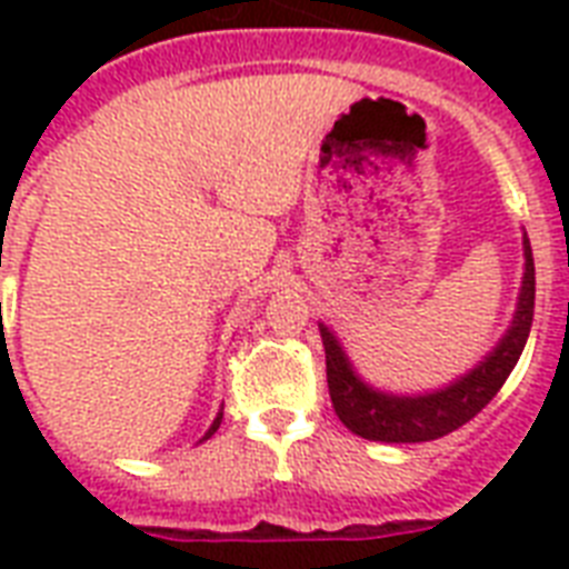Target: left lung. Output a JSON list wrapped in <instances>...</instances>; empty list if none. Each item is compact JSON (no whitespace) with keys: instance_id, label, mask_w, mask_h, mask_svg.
Returning <instances> with one entry per match:
<instances>
[{"instance_id":"8db88e82","label":"left lung","mask_w":569,"mask_h":569,"mask_svg":"<svg viewBox=\"0 0 569 569\" xmlns=\"http://www.w3.org/2000/svg\"><path fill=\"white\" fill-rule=\"evenodd\" d=\"M531 316H535V259H531V244L526 239V277H522L520 307H517V316H513V325L508 337L502 339V346L458 383L431 392V396L416 398L383 396V392L366 387L363 380H357L333 333L321 325V342H325V357H328L325 360L328 363V389L339 422L357 437L375 442H428L458 431L460 425L476 419L493 401L508 375L513 372V366L526 348V339H529Z\"/></svg>"}]
</instances>
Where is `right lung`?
I'll return each instance as SVG.
<instances>
[{
    "label": "right lung",
    "mask_w": 569,
    "mask_h": 569,
    "mask_svg": "<svg viewBox=\"0 0 569 569\" xmlns=\"http://www.w3.org/2000/svg\"><path fill=\"white\" fill-rule=\"evenodd\" d=\"M218 425H221V413H218V419H214V422H212V428H209V433H206V437H212V433L218 431Z\"/></svg>",
    "instance_id": "1"
}]
</instances>
